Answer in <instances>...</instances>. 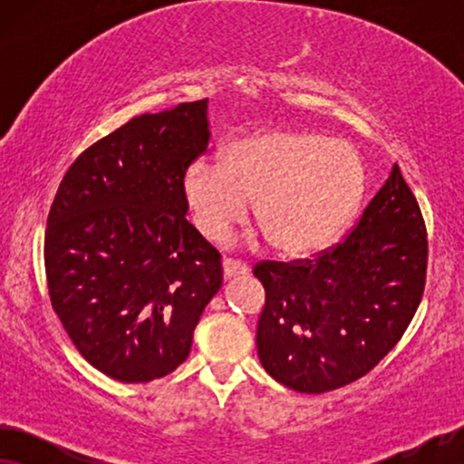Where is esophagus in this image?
I'll return each instance as SVG.
<instances>
[{"mask_svg":"<svg viewBox=\"0 0 464 464\" xmlns=\"http://www.w3.org/2000/svg\"><path fill=\"white\" fill-rule=\"evenodd\" d=\"M221 266H224V276L226 278L243 276V275H246V272H249V266H246L245 262H240V259L226 257L224 262H221Z\"/></svg>","mask_w":464,"mask_h":464,"instance_id":"34e87169","label":"esophagus"}]
</instances>
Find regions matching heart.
Wrapping results in <instances>:
<instances>
[{"label":"heart","instance_id":"1","mask_svg":"<svg viewBox=\"0 0 464 464\" xmlns=\"http://www.w3.org/2000/svg\"><path fill=\"white\" fill-rule=\"evenodd\" d=\"M365 173L357 151L300 130H266L232 143L224 158L192 162L183 196L207 238H221L246 215L275 249L291 256L332 245L361 205Z\"/></svg>","mask_w":464,"mask_h":464}]
</instances>
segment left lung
Returning <instances> with one entry per match:
<instances>
[{
	"label": "left lung",
	"mask_w": 464,
	"mask_h": 464,
	"mask_svg": "<svg viewBox=\"0 0 464 464\" xmlns=\"http://www.w3.org/2000/svg\"><path fill=\"white\" fill-rule=\"evenodd\" d=\"M427 259V226L395 164L344 240L313 259L256 264L266 289L257 323L264 370L310 395L363 378L414 319Z\"/></svg>",
	"instance_id": "8db88e82"
}]
</instances>
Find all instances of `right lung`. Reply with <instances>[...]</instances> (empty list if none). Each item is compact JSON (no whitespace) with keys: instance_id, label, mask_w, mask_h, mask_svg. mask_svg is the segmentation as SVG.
<instances>
[{"instance_id":"right-lung-1","label":"right lung","mask_w":464,"mask_h":464,"mask_svg":"<svg viewBox=\"0 0 464 464\" xmlns=\"http://www.w3.org/2000/svg\"><path fill=\"white\" fill-rule=\"evenodd\" d=\"M207 99L141 113L82 151L44 238L48 294L73 346L120 382L188 359L221 256L186 219L183 175L208 143Z\"/></svg>"}]
</instances>
